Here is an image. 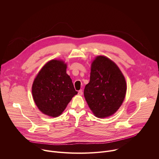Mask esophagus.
Segmentation results:
<instances>
[{
    "mask_svg": "<svg viewBox=\"0 0 159 159\" xmlns=\"http://www.w3.org/2000/svg\"><path fill=\"white\" fill-rule=\"evenodd\" d=\"M82 94H83V93H82V89L79 90V92H78V94H79V95H80V96H82Z\"/></svg>",
    "mask_w": 159,
    "mask_h": 159,
    "instance_id": "34e87169",
    "label": "esophagus"
}]
</instances>
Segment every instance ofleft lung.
I'll list each match as a JSON object with an SVG mask.
<instances>
[{"instance_id": "obj_1", "label": "left lung", "mask_w": 159, "mask_h": 159, "mask_svg": "<svg viewBox=\"0 0 159 159\" xmlns=\"http://www.w3.org/2000/svg\"><path fill=\"white\" fill-rule=\"evenodd\" d=\"M126 83L118 66L109 58L98 56L91 64L90 82L84 89V97L94 115L106 118L122 104Z\"/></svg>"}]
</instances>
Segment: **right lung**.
Masks as SVG:
<instances>
[{
    "instance_id": "add662e5",
    "label": "right lung",
    "mask_w": 159,
    "mask_h": 159,
    "mask_svg": "<svg viewBox=\"0 0 159 159\" xmlns=\"http://www.w3.org/2000/svg\"><path fill=\"white\" fill-rule=\"evenodd\" d=\"M66 69V64L63 61L50 60L43 66L33 82V99L44 115L60 116L77 94Z\"/></svg>"
}]
</instances>
